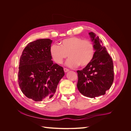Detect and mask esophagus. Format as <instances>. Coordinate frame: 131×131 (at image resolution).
I'll return each mask as SVG.
<instances>
[{"label": "esophagus", "instance_id": "34e87169", "mask_svg": "<svg viewBox=\"0 0 131 131\" xmlns=\"http://www.w3.org/2000/svg\"><path fill=\"white\" fill-rule=\"evenodd\" d=\"M69 70L68 69H67V68H64V72H65V73L68 72Z\"/></svg>", "mask_w": 131, "mask_h": 131}]
</instances>
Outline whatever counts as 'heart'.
<instances>
[{"label":"heart","instance_id":"heart-1","mask_svg":"<svg viewBox=\"0 0 131 131\" xmlns=\"http://www.w3.org/2000/svg\"><path fill=\"white\" fill-rule=\"evenodd\" d=\"M59 45L53 44L50 49L51 57L58 64L62 63L68 54L69 58L66 61L67 66L74 68L79 64L85 67L92 61L94 57V47L89 40L71 37L61 40Z\"/></svg>","mask_w":131,"mask_h":131}]
</instances>
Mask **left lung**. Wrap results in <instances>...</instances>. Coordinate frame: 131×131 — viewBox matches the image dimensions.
I'll list each match as a JSON object with an SVG mask.
<instances>
[{
  "label": "left lung",
  "instance_id": "obj_1",
  "mask_svg": "<svg viewBox=\"0 0 131 131\" xmlns=\"http://www.w3.org/2000/svg\"><path fill=\"white\" fill-rule=\"evenodd\" d=\"M94 47V57L88 65L78 70V90L84 96L95 98L104 95L114 81V66L112 58L98 36L89 33Z\"/></svg>",
  "mask_w": 131,
  "mask_h": 131
}]
</instances>
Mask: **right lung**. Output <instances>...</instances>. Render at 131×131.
Listing matches in <instances>:
<instances>
[{"label": "right lung", "mask_w": 131, "mask_h": 131, "mask_svg": "<svg viewBox=\"0 0 131 131\" xmlns=\"http://www.w3.org/2000/svg\"><path fill=\"white\" fill-rule=\"evenodd\" d=\"M52 42L50 39H41L29 42L19 59V88L27 98L35 102L52 98L64 75L63 67L51 60Z\"/></svg>", "instance_id": "add662e5"}]
</instances>
